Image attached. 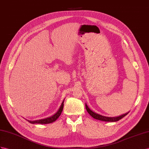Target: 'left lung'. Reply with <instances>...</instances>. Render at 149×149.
<instances>
[{"label":"left lung","instance_id":"left-lung-1","mask_svg":"<svg viewBox=\"0 0 149 149\" xmlns=\"http://www.w3.org/2000/svg\"><path fill=\"white\" fill-rule=\"evenodd\" d=\"M86 108L87 111L88 112V113L90 114V115L92 116L93 118H95V119L96 120H101V121H111V122H114V121H117L118 120H121V118H123V117H125L127 114H128L129 112L122 114V115L120 116H115V117H108V116H102L100 114H97L96 113H95L94 111H93L92 110H91L88 106H87V104L86 103Z\"/></svg>","mask_w":149,"mask_h":149}]
</instances>
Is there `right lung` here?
I'll return each instance as SVG.
<instances>
[{"mask_svg":"<svg viewBox=\"0 0 149 149\" xmlns=\"http://www.w3.org/2000/svg\"><path fill=\"white\" fill-rule=\"evenodd\" d=\"M63 102H64V100L63 101L62 104H61L60 108L58 109L57 112L53 114V116H49L48 118H45V119H41V120H35V121H30V120H28V122H29L30 123L32 124H35V123H39V124H48V123H51L54 122L55 121H56L57 120L60 116L61 113H62V111H63Z\"/></svg>","mask_w":149,"mask_h":149,"instance_id":"add662e5","label":"right lung"}]
</instances>
